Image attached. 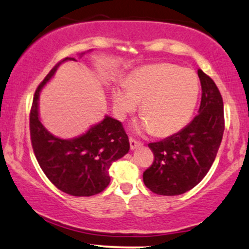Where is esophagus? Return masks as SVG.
<instances>
[{"label":"esophagus","instance_id":"esophagus-1","mask_svg":"<svg viewBox=\"0 0 249 249\" xmlns=\"http://www.w3.org/2000/svg\"><path fill=\"white\" fill-rule=\"evenodd\" d=\"M142 142H138V140L133 139V138H130V147L131 149H136L137 147H139V146H142Z\"/></svg>","mask_w":249,"mask_h":249}]
</instances>
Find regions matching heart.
<instances>
[{
  "mask_svg": "<svg viewBox=\"0 0 249 249\" xmlns=\"http://www.w3.org/2000/svg\"><path fill=\"white\" fill-rule=\"evenodd\" d=\"M126 91L115 88L113 103L121 116L142 102L143 127L164 137L178 132L189 121L199 94L194 71L172 64L149 65L134 71L125 82Z\"/></svg>",
  "mask_w": 249,
  "mask_h": 249,
  "instance_id": "heart-1",
  "label": "heart"
}]
</instances>
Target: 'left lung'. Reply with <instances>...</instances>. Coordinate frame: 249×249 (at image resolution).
<instances>
[{
	"mask_svg": "<svg viewBox=\"0 0 249 249\" xmlns=\"http://www.w3.org/2000/svg\"><path fill=\"white\" fill-rule=\"evenodd\" d=\"M198 76L202 86L198 113L179 132L148 143L154 160L142 178L154 194L175 196L193 189L204 178L218 153L225 128L223 97L202 70Z\"/></svg>",
	"mask_w": 249,
	"mask_h": 249,
	"instance_id": "1",
	"label": "left lung"
}]
</instances>
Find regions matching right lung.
Returning a JSON list of instances; mask_svg holds the SVG:
<instances>
[{"mask_svg":"<svg viewBox=\"0 0 249 249\" xmlns=\"http://www.w3.org/2000/svg\"><path fill=\"white\" fill-rule=\"evenodd\" d=\"M59 61L36 89L30 111V136L36 159L47 178L71 196H92L110 183L109 168L130 149V142L121 122L106 116L88 132L71 140L60 139L43 126L38 116L39 92L54 75Z\"/></svg>","mask_w":249,"mask_h":249,"instance_id":"obj_1","label":"right lung"}]
</instances>
